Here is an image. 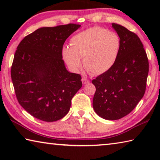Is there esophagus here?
Returning a JSON list of instances; mask_svg holds the SVG:
<instances>
[{"label":"esophagus","mask_w":160,"mask_h":160,"mask_svg":"<svg viewBox=\"0 0 160 160\" xmlns=\"http://www.w3.org/2000/svg\"><path fill=\"white\" fill-rule=\"evenodd\" d=\"M82 82L84 85H85V84H88L89 82H90V80H89L88 79H87V78H82Z\"/></svg>","instance_id":"obj_1"}]
</instances>
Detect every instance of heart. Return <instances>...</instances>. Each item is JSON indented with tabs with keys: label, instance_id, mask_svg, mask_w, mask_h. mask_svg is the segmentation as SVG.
<instances>
[{
	"label": "heart",
	"instance_id": "b5f03b06",
	"mask_svg": "<svg viewBox=\"0 0 160 160\" xmlns=\"http://www.w3.org/2000/svg\"><path fill=\"white\" fill-rule=\"evenodd\" d=\"M121 39L113 32L92 28L80 32L70 39V47L62 48V55L70 68L77 71L82 67L93 75H102L114 66L118 58Z\"/></svg>",
	"mask_w": 160,
	"mask_h": 160
}]
</instances>
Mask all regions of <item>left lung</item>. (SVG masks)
<instances>
[{
	"label": "left lung",
	"instance_id": "8db88e82",
	"mask_svg": "<svg viewBox=\"0 0 160 160\" xmlns=\"http://www.w3.org/2000/svg\"><path fill=\"white\" fill-rule=\"evenodd\" d=\"M121 39L118 58L112 69L92 82L96 88L94 112L107 120H118L135 109L144 95L149 72L147 54L139 37L112 23Z\"/></svg>",
	"mask_w": 160,
	"mask_h": 160
}]
</instances>
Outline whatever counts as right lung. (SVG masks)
<instances>
[{
  "label": "right lung",
  "mask_w": 160,
  "mask_h": 160,
  "mask_svg": "<svg viewBox=\"0 0 160 160\" xmlns=\"http://www.w3.org/2000/svg\"><path fill=\"white\" fill-rule=\"evenodd\" d=\"M80 25L42 28L17 47L11 78L18 101L39 120L53 122L68 113L71 99L82 87L79 74L68 71L62 58L64 42Z\"/></svg>",
  "instance_id": "obj_1"
}]
</instances>
